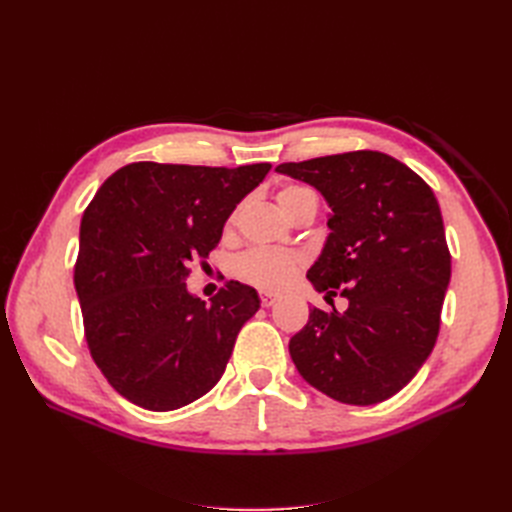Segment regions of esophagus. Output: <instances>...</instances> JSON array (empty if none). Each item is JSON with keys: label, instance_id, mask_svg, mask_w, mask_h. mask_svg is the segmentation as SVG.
I'll return each instance as SVG.
<instances>
[{"label": "esophagus", "instance_id": "34e87169", "mask_svg": "<svg viewBox=\"0 0 512 512\" xmlns=\"http://www.w3.org/2000/svg\"><path fill=\"white\" fill-rule=\"evenodd\" d=\"M280 301V294H273V292H260V303L262 307H271Z\"/></svg>", "mask_w": 512, "mask_h": 512}]
</instances>
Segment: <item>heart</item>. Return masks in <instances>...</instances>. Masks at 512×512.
<instances>
[{"mask_svg":"<svg viewBox=\"0 0 512 512\" xmlns=\"http://www.w3.org/2000/svg\"><path fill=\"white\" fill-rule=\"evenodd\" d=\"M305 198H316L312 190L301 188V185H286L277 194V200L286 215L294 209V205ZM301 267V256L282 250H267V247H254L241 254L235 262V273L239 280L252 284L260 290H280L297 275Z\"/></svg>","mask_w":512,"mask_h":512,"instance_id":"1","label":"heart"}]
</instances>
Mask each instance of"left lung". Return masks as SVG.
<instances>
[{"label":"left lung","instance_id":"obj_1","mask_svg":"<svg viewBox=\"0 0 512 512\" xmlns=\"http://www.w3.org/2000/svg\"><path fill=\"white\" fill-rule=\"evenodd\" d=\"M331 209L329 237L307 280L346 312L309 309L290 339L307 384L350 406H374L416 376L436 346L451 254L436 196L412 168L380 151L286 162Z\"/></svg>","mask_w":512,"mask_h":512}]
</instances>
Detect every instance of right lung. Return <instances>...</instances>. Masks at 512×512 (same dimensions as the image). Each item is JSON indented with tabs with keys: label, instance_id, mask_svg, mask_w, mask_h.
Instances as JSON below:
<instances>
[{
	"label": "right lung",
	"instance_id": "right-lung-1",
	"mask_svg": "<svg viewBox=\"0 0 512 512\" xmlns=\"http://www.w3.org/2000/svg\"><path fill=\"white\" fill-rule=\"evenodd\" d=\"M269 170L134 162L85 209L74 286L87 346L132 404L177 410L222 378L241 327L258 312V292L230 280L207 305L185 280Z\"/></svg>",
	"mask_w": 512,
	"mask_h": 512
}]
</instances>
